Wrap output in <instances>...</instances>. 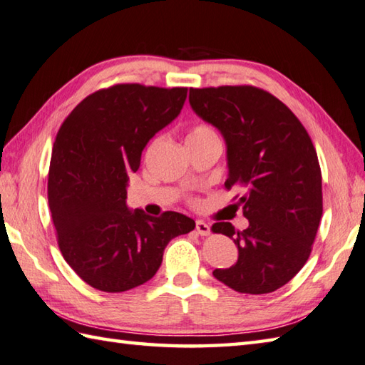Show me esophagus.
Listing matches in <instances>:
<instances>
[{
    "label": "esophagus",
    "mask_w": 365,
    "mask_h": 365,
    "mask_svg": "<svg viewBox=\"0 0 365 365\" xmlns=\"http://www.w3.org/2000/svg\"><path fill=\"white\" fill-rule=\"evenodd\" d=\"M195 230H197V233H198L200 236H207V235L211 233L210 225H207L206 222H203V220H197V222H195Z\"/></svg>",
    "instance_id": "1"
}]
</instances>
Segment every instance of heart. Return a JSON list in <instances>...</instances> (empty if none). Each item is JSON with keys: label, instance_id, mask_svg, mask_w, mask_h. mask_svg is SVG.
Instances as JSON below:
<instances>
[{"label": "heart", "instance_id": "obj_1", "mask_svg": "<svg viewBox=\"0 0 365 365\" xmlns=\"http://www.w3.org/2000/svg\"><path fill=\"white\" fill-rule=\"evenodd\" d=\"M192 140H219L217 133L212 128L206 124H198L195 128H192V130L189 132V137Z\"/></svg>", "mask_w": 365, "mask_h": 365}]
</instances>
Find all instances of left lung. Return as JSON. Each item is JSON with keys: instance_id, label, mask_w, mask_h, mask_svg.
<instances>
[{"instance_id": "8db88e82", "label": "left lung", "mask_w": 365, "mask_h": 365, "mask_svg": "<svg viewBox=\"0 0 365 365\" xmlns=\"http://www.w3.org/2000/svg\"><path fill=\"white\" fill-rule=\"evenodd\" d=\"M193 111L227 141L225 187L236 195L249 227L215 222L232 237L236 264L214 277L237 293L264 294L288 284L310 257L323 215L322 170L309 132L276 96L252 85L190 88Z\"/></svg>"}]
</instances>
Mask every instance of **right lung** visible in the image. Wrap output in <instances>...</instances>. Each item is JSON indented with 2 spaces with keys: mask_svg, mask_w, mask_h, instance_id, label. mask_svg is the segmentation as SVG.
Masks as SVG:
<instances>
[{
  "mask_svg": "<svg viewBox=\"0 0 365 365\" xmlns=\"http://www.w3.org/2000/svg\"><path fill=\"white\" fill-rule=\"evenodd\" d=\"M187 88L118 83L89 94L59 128L48 170V206L58 247L96 289L123 293L154 277L173 237L195 228L165 211L125 206L128 182L155 132L180 115Z\"/></svg>",
  "mask_w": 365,
  "mask_h": 365,
  "instance_id": "1",
  "label": "right lung"
}]
</instances>
